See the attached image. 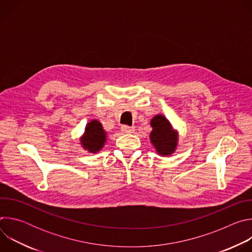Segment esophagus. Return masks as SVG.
<instances>
[{
    "label": "esophagus",
    "instance_id": "1",
    "mask_svg": "<svg viewBox=\"0 0 252 252\" xmlns=\"http://www.w3.org/2000/svg\"><path fill=\"white\" fill-rule=\"evenodd\" d=\"M122 130H123L124 132L130 133V132H133L134 127H133V126H126V125H124V126H122Z\"/></svg>",
    "mask_w": 252,
    "mask_h": 252
}]
</instances>
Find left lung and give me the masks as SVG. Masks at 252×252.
I'll return each mask as SVG.
<instances>
[{
	"label": "left lung",
	"mask_w": 252,
	"mask_h": 252,
	"mask_svg": "<svg viewBox=\"0 0 252 252\" xmlns=\"http://www.w3.org/2000/svg\"><path fill=\"white\" fill-rule=\"evenodd\" d=\"M151 125L153 131L151 132V140L157 152L162 156L172 154L176 147L177 135L171 129L168 121L163 116H156Z\"/></svg>",
	"instance_id": "left-lung-1"
}]
</instances>
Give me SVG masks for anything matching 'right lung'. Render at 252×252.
<instances>
[{
  "label": "right lung",
  "instance_id": "right-lung-1",
  "mask_svg": "<svg viewBox=\"0 0 252 252\" xmlns=\"http://www.w3.org/2000/svg\"><path fill=\"white\" fill-rule=\"evenodd\" d=\"M105 141V132L101 125L97 121H92L86 127V132L82 138L83 147L89 152L96 153L102 147Z\"/></svg>",
  "mask_w": 252,
  "mask_h": 252
}]
</instances>
